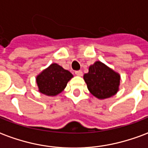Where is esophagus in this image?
Returning a JSON list of instances; mask_svg holds the SVG:
<instances>
[{
  "mask_svg": "<svg viewBox=\"0 0 148 148\" xmlns=\"http://www.w3.org/2000/svg\"><path fill=\"white\" fill-rule=\"evenodd\" d=\"M75 74L77 75V76H79V77H82V74H83V73H82V71H75Z\"/></svg>",
  "mask_w": 148,
  "mask_h": 148,
  "instance_id": "obj_1",
  "label": "esophagus"
}]
</instances>
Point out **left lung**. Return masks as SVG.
I'll use <instances>...</instances> for the list:
<instances>
[{
  "mask_svg": "<svg viewBox=\"0 0 148 148\" xmlns=\"http://www.w3.org/2000/svg\"><path fill=\"white\" fill-rule=\"evenodd\" d=\"M83 78L89 91L100 100L109 98L119 91L121 75L101 62L91 65Z\"/></svg>",
  "mask_w": 148,
  "mask_h": 148,
  "instance_id": "left-lung-1",
  "label": "left lung"
}]
</instances>
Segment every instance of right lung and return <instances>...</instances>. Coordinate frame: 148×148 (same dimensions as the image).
I'll return each mask as SVG.
<instances>
[{
  "label": "right lung",
  "mask_w": 148,
  "mask_h": 148,
  "mask_svg": "<svg viewBox=\"0 0 148 148\" xmlns=\"http://www.w3.org/2000/svg\"><path fill=\"white\" fill-rule=\"evenodd\" d=\"M73 77L69 71L57 63H52L37 75L36 81L39 93L55 97L64 90L67 82Z\"/></svg>",
  "instance_id": "add662e5"
}]
</instances>
